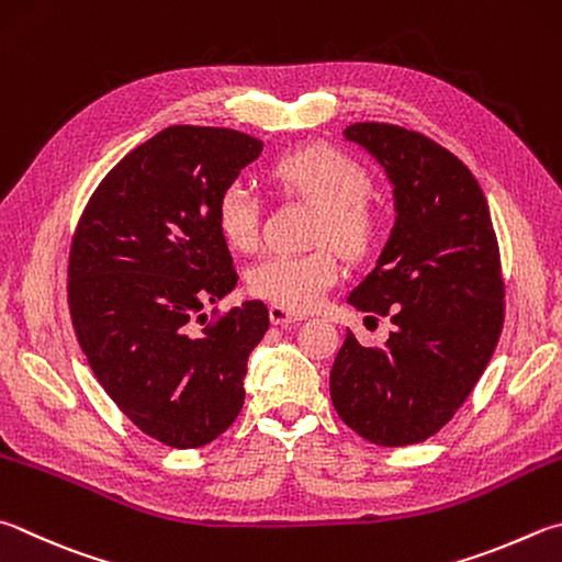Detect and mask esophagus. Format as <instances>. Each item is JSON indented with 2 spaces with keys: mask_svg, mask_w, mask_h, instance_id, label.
Masks as SVG:
<instances>
[{
  "mask_svg": "<svg viewBox=\"0 0 562 562\" xmlns=\"http://www.w3.org/2000/svg\"><path fill=\"white\" fill-rule=\"evenodd\" d=\"M302 319H304L302 314L278 307V304H272V307H270V322L272 324H292V322H302Z\"/></svg>",
  "mask_w": 562,
  "mask_h": 562,
  "instance_id": "obj_1",
  "label": "esophagus"
}]
</instances>
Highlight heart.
I'll list each match as a JSON object with an SVG mask.
<instances>
[{"mask_svg": "<svg viewBox=\"0 0 562 562\" xmlns=\"http://www.w3.org/2000/svg\"><path fill=\"white\" fill-rule=\"evenodd\" d=\"M272 181L319 209L316 243H331L346 258L369 255L381 236L379 216L363 199L371 179L359 161L329 145H312L282 155L270 169ZM216 226L223 240L250 252L260 238V203L243 183H231L216 201ZM339 280V260L331 248L302 255L274 252L248 270V290L290 312H307Z\"/></svg>", "mask_w": 562, "mask_h": 562, "instance_id": "obj_1", "label": "heart"}]
</instances>
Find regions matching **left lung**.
<instances>
[{"mask_svg": "<svg viewBox=\"0 0 562 562\" xmlns=\"http://www.w3.org/2000/svg\"><path fill=\"white\" fill-rule=\"evenodd\" d=\"M393 183L395 226L349 304L391 316L383 346L346 331L329 391L341 420L381 447L423 442L472 393L504 326L498 243L479 181L420 132L356 122L344 130Z\"/></svg>", "mask_w": 562, "mask_h": 562, "instance_id": "obj_1", "label": "left lung"}]
</instances>
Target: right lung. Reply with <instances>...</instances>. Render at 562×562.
I'll return each mask as SVG.
<instances>
[{
    "instance_id": "1",
    "label": "right lung",
    "mask_w": 562,
    "mask_h": 562,
    "mask_svg": "<svg viewBox=\"0 0 562 562\" xmlns=\"http://www.w3.org/2000/svg\"><path fill=\"white\" fill-rule=\"evenodd\" d=\"M260 151L238 130H161L108 171L70 240L68 310L90 369L142 432L177 450L236 423L270 326L250 300L198 329L238 282L216 201Z\"/></svg>"
}]
</instances>
